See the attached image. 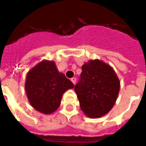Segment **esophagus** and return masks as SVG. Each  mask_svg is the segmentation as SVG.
<instances>
[{
	"instance_id": "obj_1",
	"label": "esophagus",
	"mask_w": 146,
	"mask_h": 146,
	"mask_svg": "<svg viewBox=\"0 0 146 146\" xmlns=\"http://www.w3.org/2000/svg\"><path fill=\"white\" fill-rule=\"evenodd\" d=\"M71 81L73 82V84L75 85L76 84V77H73L72 79H71Z\"/></svg>"
}]
</instances>
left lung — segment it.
<instances>
[{"label":"left lung","mask_w":146,"mask_h":146,"mask_svg":"<svg viewBox=\"0 0 146 146\" xmlns=\"http://www.w3.org/2000/svg\"><path fill=\"white\" fill-rule=\"evenodd\" d=\"M119 84L115 71L104 62L95 59L84 64L74 89L86 116L98 118L109 113L116 101Z\"/></svg>","instance_id":"obj_1"}]
</instances>
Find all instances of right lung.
Here are the masks:
<instances>
[{
  "label": "right lung",
  "mask_w": 146,
  "mask_h": 146,
  "mask_svg": "<svg viewBox=\"0 0 146 146\" xmlns=\"http://www.w3.org/2000/svg\"><path fill=\"white\" fill-rule=\"evenodd\" d=\"M74 88L53 61L44 60L28 72L25 89L30 105L40 113L51 114L61 104L64 92Z\"/></svg>",
  "instance_id": "add662e5"
}]
</instances>
